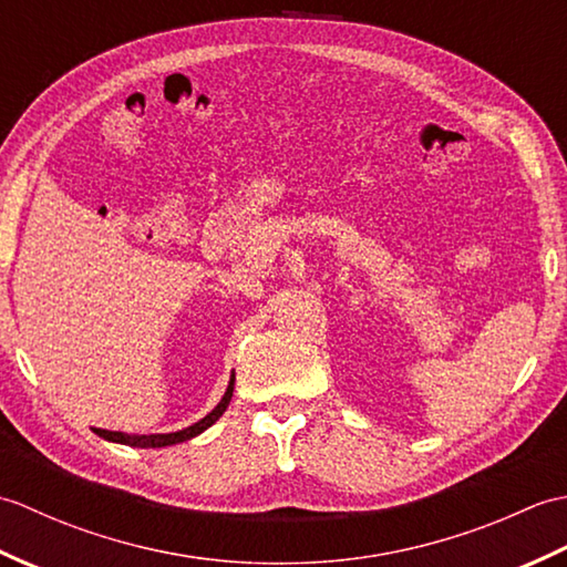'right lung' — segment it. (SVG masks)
<instances>
[{"instance_id": "obj_1", "label": "right lung", "mask_w": 567, "mask_h": 567, "mask_svg": "<svg viewBox=\"0 0 567 567\" xmlns=\"http://www.w3.org/2000/svg\"><path fill=\"white\" fill-rule=\"evenodd\" d=\"M234 382H236V378L231 375V380H228V388H226V392H224V396H221V402L216 404L207 416L199 419L197 424H192V426H187V429H183V431H173V433H148V436H146V433H143V436H136V433L106 431V429H92V431L97 433V436L104 439V441L131 445V449H165V445H175V443L189 441V439L199 436L202 431H207L212 424H216V421H219V416L226 412V406H228V402H231V396H234Z\"/></svg>"}]
</instances>
